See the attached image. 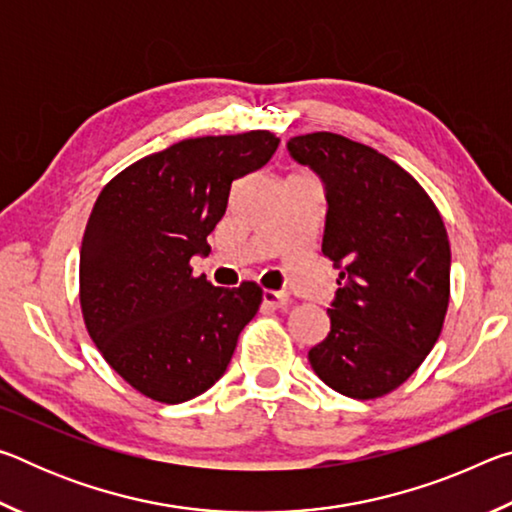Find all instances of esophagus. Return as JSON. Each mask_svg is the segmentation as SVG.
I'll list each match as a JSON object with an SVG mask.
<instances>
[{
  "label": "esophagus",
  "instance_id": "esophagus-1",
  "mask_svg": "<svg viewBox=\"0 0 512 512\" xmlns=\"http://www.w3.org/2000/svg\"><path fill=\"white\" fill-rule=\"evenodd\" d=\"M262 298H264V305L273 307V309H282V307H287V302H289V296H287V293H284V291H273V289H264Z\"/></svg>",
  "mask_w": 512,
  "mask_h": 512
}]
</instances>
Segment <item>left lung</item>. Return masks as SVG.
<instances>
[{
    "label": "left lung",
    "instance_id": "8db88e82",
    "mask_svg": "<svg viewBox=\"0 0 512 512\" xmlns=\"http://www.w3.org/2000/svg\"><path fill=\"white\" fill-rule=\"evenodd\" d=\"M325 183L323 255L339 268L329 334L309 350L336 393L375 400L402 386L436 345L449 305L447 230L409 171L336 133L289 140Z\"/></svg>",
    "mask_w": 512,
    "mask_h": 512
}]
</instances>
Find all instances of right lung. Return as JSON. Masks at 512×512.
<instances>
[{
    "mask_svg": "<svg viewBox=\"0 0 512 512\" xmlns=\"http://www.w3.org/2000/svg\"><path fill=\"white\" fill-rule=\"evenodd\" d=\"M268 131L194 137L133 162L101 189L81 244V311L117 375L155 402L205 393L228 368L262 289L192 273L228 207L232 180L271 160Z\"/></svg>",
    "mask_w": 512,
    "mask_h": 512,
    "instance_id": "add662e5",
    "label": "right lung"
}]
</instances>
